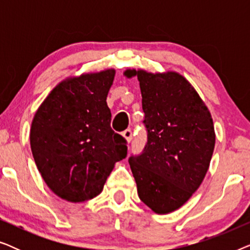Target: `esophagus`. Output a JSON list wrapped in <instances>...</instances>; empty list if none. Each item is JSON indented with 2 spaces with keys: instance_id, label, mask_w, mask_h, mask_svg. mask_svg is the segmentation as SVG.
<instances>
[{
  "instance_id": "34e87169",
  "label": "esophagus",
  "mask_w": 250,
  "mask_h": 250,
  "mask_svg": "<svg viewBox=\"0 0 250 250\" xmlns=\"http://www.w3.org/2000/svg\"><path fill=\"white\" fill-rule=\"evenodd\" d=\"M132 134H133V133H132V129H129V128L125 129V131L122 133V135L124 136L125 140H126V141H127V142H131V140H132Z\"/></svg>"
}]
</instances>
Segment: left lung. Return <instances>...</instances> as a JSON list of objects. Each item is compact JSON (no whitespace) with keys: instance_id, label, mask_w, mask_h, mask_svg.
<instances>
[{"instance_id":"obj_1","label":"left lung","mask_w":250,"mask_h":250,"mask_svg":"<svg viewBox=\"0 0 250 250\" xmlns=\"http://www.w3.org/2000/svg\"><path fill=\"white\" fill-rule=\"evenodd\" d=\"M138 76L148 133L143 151L128 159L138 194L157 214L176 210L200 187L215 146L210 112L199 94L175 71Z\"/></svg>"}]
</instances>
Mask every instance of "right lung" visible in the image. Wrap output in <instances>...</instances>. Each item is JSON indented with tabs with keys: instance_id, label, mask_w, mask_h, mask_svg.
<instances>
[{
	"instance_id": "add662e5",
	"label": "right lung",
	"mask_w": 250,
	"mask_h": 250,
	"mask_svg": "<svg viewBox=\"0 0 250 250\" xmlns=\"http://www.w3.org/2000/svg\"><path fill=\"white\" fill-rule=\"evenodd\" d=\"M114 69L67 78L37 109L30 148L47 187L71 203L101 193L115 164L127 155L126 140L110 127L107 95Z\"/></svg>"
}]
</instances>
